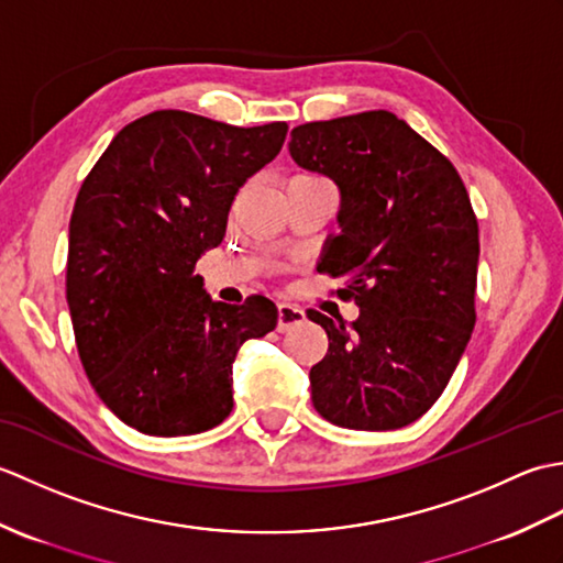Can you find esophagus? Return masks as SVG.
Listing matches in <instances>:
<instances>
[{
  "label": "esophagus",
  "instance_id": "1",
  "mask_svg": "<svg viewBox=\"0 0 563 563\" xmlns=\"http://www.w3.org/2000/svg\"><path fill=\"white\" fill-rule=\"evenodd\" d=\"M305 321V309L290 305V302H280L278 305V331H290L292 327H300Z\"/></svg>",
  "mask_w": 563,
  "mask_h": 563
}]
</instances>
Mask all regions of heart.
<instances>
[{
	"instance_id": "1",
	"label": "heart",
	"mask_w": 563,
	"mask_h": 563,
	"mask_svg": "<svg viewBox=\"0 0 563 563\" xmlns=\"http://www.w3.org/2000/svg\"><path fill=\"white\" fill-rule=\"evenodd\" d=\"M302 176H307V174H302Z\"/></svg>"
}]
</instances>
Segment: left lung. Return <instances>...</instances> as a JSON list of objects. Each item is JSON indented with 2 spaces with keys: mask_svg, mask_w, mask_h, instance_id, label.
<instances>
[{
  "mask_svg": "<svg viewBox=\"0 0 563 563\" xmlns=\"http://www.w3.org/2000/svg\"><path fill=\"white\" fill-rule=\"evenodd\" d=\"M290 157L339 188L324 271L353 275L349 324L309 309L329 353L309 369L312 404L351 430H394L438 401L474 329L479 227L454 166L389 111L292 130Z\"/></svg>",
  "mask_w": 563,
  "mask_h": 563,
  "instance_id": "8db88e82",
  "label": "left lung"
}]
</instances>
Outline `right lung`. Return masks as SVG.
I'll return each mask as SVG.
<instances>
[{
	"label": "right lung",
	"instance_id": "right-lung-1",
	"mask_svg": "<svg viewBox=\"0 0 563 563\" xmlns=\"http://www.w3.org/2000/svg\"><path fill=\"white\" fill-rule=\"evenodd\" d=\"M285 135L288 123L154 111L111 140L79 188L67 254L77 351L101 401L140 433L220 426L234 406L236 351L278 324L263 295L212 300L196 263L220 246L236 190Z\"/></svg>",
	"mask_w": 563,
	"mask_h": 563
}]
</instances>
